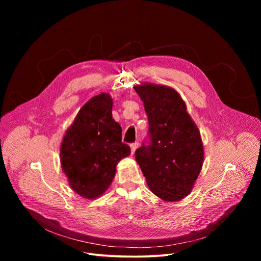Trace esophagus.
<instances>
[{
  "label": "esophagus",
  "mask_w": 261,
  "mask_h": 261,
  "mask_svg": "<svg viewBox=\"0 0 261 261\" xmlns=\"http://www.w3.org/2000/svg\"><path fill=\"white\" fill-rule=\"evenodd\" d=\"M130 147H131V154H132V155H134V153H135V150L138 149V147H139V143H133V144H131V145H130Z\"/></svg>",
  "instance_id": "esophagus-1"
}]
</instances>
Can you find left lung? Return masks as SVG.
<instances>
[{
    "label": "left lung",
    "instance_id": "left-lung-1",
    "mask_svg": "<svg viewBox=\"0 0 261 261\" xmlns=\"http://www.w3.org/2000/svg\"><path fill=\"white\" fill-rule=\"evenodd\" d=\"M149 121V145L135 151L152 193L167 202L191 193L202 169L204 147L200 131L173 88L150 82L134 86Z\"/></svg>",
    "mask_w": 261,
    "mask_h": 261
}]
</instances>
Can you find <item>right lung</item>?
Instances as JSON below:
<instances>
[{
  "label": "right lung",
  "instance_id": "1",
  "mask_svg": "<svg viewBox=\"0 0 261 261\" xmlns=\"http://www.w3.org/2000/svg\"><path fill=\"white\" fill-rule=\"evenodd\" d=\"M113 99L108 93L92 97L66 130L60 146L62 171L80 197L94 200L111 185L118 162L129 156L121 142V127L112 117Z\"/></svg>",
  "mask_w": 261,
  "mask_h": 261
}]
</instances>
